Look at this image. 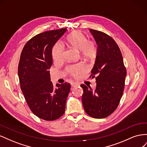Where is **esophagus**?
Instances as JSON below:
<instances>
[{"label":"esophagus","mask_w":147,"mask_h":147,"mask_svg":"<svg viewBox=\"0 0 147 147\" xmlns=\"http://www.w3.org/2000/svg\"><path fill=\"white\" fill-rule=\"evenodd\" d=\"M71 85H72V87H75V86H78L80 85V84L77 82H72L71 83Z\"/></svg>","instance_id":"34e87169"}]
</instances>
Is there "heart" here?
Here are the masks:
<instances>
[{"mask_svg": "<svg viewBox=\"0 0 147 147\" xmlns=\"http://www.w3.org/2000/svg\"><path fill=\"white\" fill-rule=\"evenodd\" d=\"M68 45L80 51V55L86 59H92L97 53V46L95 41L88 40L87 37L80 31H74L70 33L66 38ZM64 48L60 43H56L52 48V57L55 62L59 63L63 60ZM86 70L83 64H77L68 66L66 72L72 77H77L78 74Z\"/></svg>", "mask_w": 147, "mask_h": 147, "instance_id": "1", "label": "heart"}]
</instances>
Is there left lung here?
Wrapping results in <instances>:
<instances>
[{
    "label": "left lung",
    "instance_id": "1",
    "mask_svg": "<svg viewBox=\"0 0 147 147\" xmlns=\"http://www.w3.org/2000/svg\"><path fill=\"white\" fill-rule=\"evenodd\" d=\"M97 44L94 65L90 78H96V88L81 84L86 113L94 118L107 117L117 109L123 94L126 69L121 51L110 35L90 29Z\"/></svg>",
    "mask_w": 147,
    "mask_h": 147
}]
</instances>
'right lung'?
<instances>
[{"label":"right lung","mask_w":147,"mask_h":147,"mask_svg":"<svg viewBox=\"0 0 147 147\" xmlns=\"http://www.w3.org/2000/svg\"><path fill=\"white\" fill-rule=\"evenodd\" d=\"M67 29L52 30L35 35L25 44L20 56L18 76L21 90L32 112L46 121L59 118L65 112L70 84L50 81L53 45Z\"/></svg>","instance_id":"obj_1"}]
</instances>
